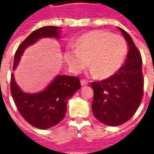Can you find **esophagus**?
Instances as JSON below:
<instances>
[{
	"label": "esophagus",
	"instance_id": "obj_1",
	"mask_svg": "<svg viewBox=\"0 0 154 154\" xmlns=\"http://www.w3.org/2000/svg\"><path fill=\"white\" fill-rule=\"evenodd\" d=\"M80 83H81V86H86V85H88V81L86 80H80Z\"/></svg>",
	"mask_w": 154,
	"mask_h": 154
}]
</instances>
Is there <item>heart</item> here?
Here are the masks:
<instances>
[{
  "instance_id": "obj_1",
  "label": "heart",
  "mask_w": 154,
  "mask_h": 154,
  "mask_svg": "<svg viewBox=\"0 0 154 154\" xmlns=\"http://www.w3.org/2000/svg\"><path fill=\"white\" fill-rule=\"evenodd\" d=\"M127 51V43L122 36L98 30L80 36L75 49L66 52V60L75 73L89 64L92 75L106 79L120 69Z\"/></svg>"
}]
</instances>
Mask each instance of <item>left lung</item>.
<instances>
[{
	"label": "left lung",
	"instance_id": "1",
	"mask_svg": "<svg viewBox=\"0 0 154 154\" xmlns=\"http://www.w3.org/2000/svg\"><path fill=\"white\" fill-rule=\"evenodd\" d=\"M128 45L126 62L116 74L106 80L92 82L94 116L108 126H118L136 112L143 98L142 59L131 37L119 28Z\"/></svg>",
	"mask_w": 154,
	"mask_h": 154
}]
</instances>
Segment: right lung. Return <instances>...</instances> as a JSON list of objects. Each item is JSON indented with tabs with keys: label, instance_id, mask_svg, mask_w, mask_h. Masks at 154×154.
Here are the masks:
<instances>
[{
	"label": "right lung",
	"instance_id": "right-lung-1",
	"mask_svg": "<svg viewBox=\"0 0 154 154\" xmlns=\"http://www.w3.org/2000/svg\"><path fill=\"white\" fill-rule=\"evenodd\" d=\"M57 26H44L35 30L25 39L15 52L14 69L25 49L33 45L41 38H59ZM80 88L77 76L58 75L43 92L36 94L25 93L15 82L11 74L10 89L15 105L22 117L33 127L46 129L54 127L64 118L67 111V102Z\"/></svg>",
	"mask_w": 154,
	"mask_h": 154
}]
</instances>
